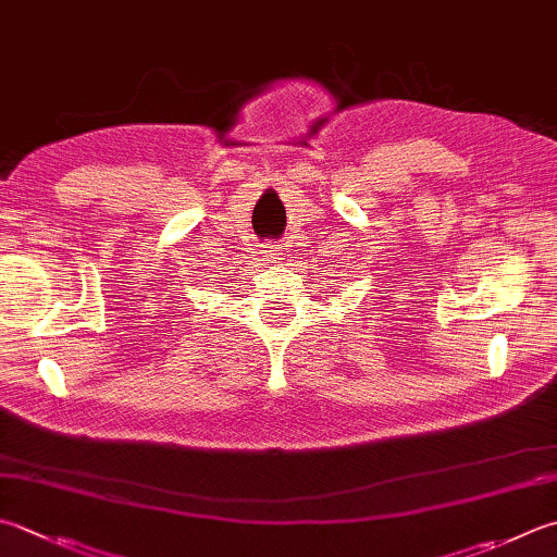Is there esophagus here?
<instances>
[{
  "instance_id": "1",
  "label": "esophagus",
  "mask_w": 557,
  "mask_h": 557,
  "mask_svg": "<svg viewBox=\"0 0 557 557\" xmlns=\"http://www.w3.org/2000/svg\"><path fill=\"white\" fill-rule=\"evenodd\" d=\"M261 255H264V261H267V264H274V261L281 257V247H278L276 243H269V245H267V249L261 251Z\"/></svg>"
}]
</instances>
